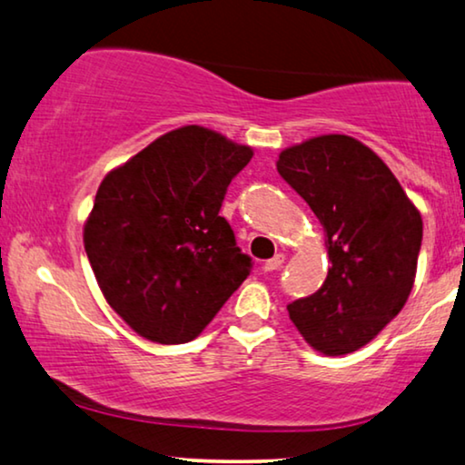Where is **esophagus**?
<instances>
[{
  "label": "esophagus",
  "instance_id": "34e87169",
  "mask_svg": "<svg viewBox=\"0 0 465 465\" xmlns=\"http://www.w3.org/2000/svg\"><path fill=\"white\" fill-rule=\"evenodd\" d=\"M284 263V254L282 252H278V254H273L272 259H267L265 263H263V270L265 272H273V270H278L280 265Z\"/></svg>",
  "mask_w": 465,
  "mask_h": 465
}]
</instances>
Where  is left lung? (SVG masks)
<instances>
[{"instance_id":"8db88e82","label":"left lung","mask_w":465,"mask_h":465,"mask_svg":"<svg viewBox=\"0 0 465 465\" xmlns=\"http://www.w3.org/2000/svg\"><path fill=\"white\" fill-rule=\"evenodd\" d=\"M276 166L318 217L331 261L324 284L286 310L320 354H351L407 303L421 214L385 162L354 136H313L280 152Z\"/></svg>"}]
</instances>
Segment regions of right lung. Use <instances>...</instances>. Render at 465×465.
<instances>
[{"label": "right lung", "mask_w": 465, "mask_h": 465, "mask_svg": "<svg viewBox=\"0 0 465 465\" xmlns=\"http://www.w3.org/2000/svg\"><path fill=\"white\" fill-rule=\"evenodd\" d=\"M252 158L204 126H181L104 174L84 248L107 303L136 335L187 343L251 273L219 217L227 185Z\"/></svg>", "instance_id": "add662e5"}]
</instances>
